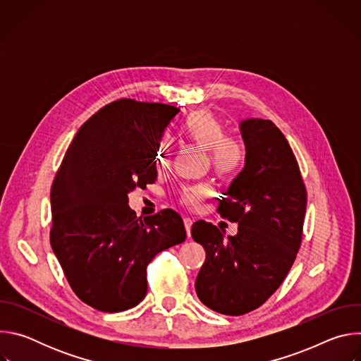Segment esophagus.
<instances>
[{
    "label": "esophagus",
    "instance_id": "obj_1",
    "mask_svg": "<svg viewBox=\"0 0 361 361\" xmlns=\"http://www.w3.org/2000/svg\"><path fill=\"white\" fill-rule=\"evenodd\" d=\"M191 226H192V220L191 219H184V227L187 231V235H191Z\"/></svg>",
    "mask_w": 361,
    "mask_h": 361
}]
</instances>
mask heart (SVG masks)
I'll list each match as a JSON object with an SVG mask.
<instances>
[{
    "label": "heart",
    "mask_w": 361,
    "mask_h": 361,
    "mask_svg": "<svg viewBox=\"0 0 361 361\" xmlns=\"http://www.w3.org/2000/svg\"><path fill=\"white\" fill-rule=\"evenodd\" d=\"M184 135L198 148L209 151V163L213 171L224 178L234 177L240 173L245 161V151L240 140L226 135L221 120L210 111H195L190 114L183 126ZM171 154V140L163 137L156 149V163L166 167ZM212 195V187L207 184L183 187L178 194L181 205L197 210Z\"/></svg>",
    "instance_id": "1"
}]
</instances>
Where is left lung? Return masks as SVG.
I'll return each instance as SVG.
<instances>
[{"label": "left lung", "instance_id": "obj_1", "mask_svg": "<svg viewBox=\"0 0 361 361\" xmlns=\"http://www.w3.org/2000/svg\"><path fill=\"white\" fill-rule=\"evenodd\" d=\"M245 166L233 180L217 212L238 224L224 237L216 226L197 221L194 241L205 250L195 279L202 304L226 316H241L264 304L281 286L298 252L307 191L293 149L270 120L240 124Z\"/></svg>", "mask_w": 361, "mask_h": 361}]
</instances>
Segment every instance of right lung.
Masks as SVG:
<instances>
[{
  "mask_svg": "<svg viewBox=\"0 0 361 361\" xmlns=\"http://www.w3.org/2000/svg\"><path fill=\"white\" fill-rule=\"evenodd\" d=\"M177 107L121 98L87 120L51 187L49 241L77 297L117 313L147 294V266L185 240L183 219L167 209L137 217L128 192L157 180L156 149Z\"/></svg>",
  "mask_w": 361,
  "mask_h": 361,
  "instance_id": "add662e5",
  "label": "right lung"
}]
</instances>
